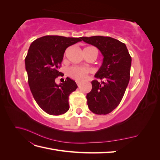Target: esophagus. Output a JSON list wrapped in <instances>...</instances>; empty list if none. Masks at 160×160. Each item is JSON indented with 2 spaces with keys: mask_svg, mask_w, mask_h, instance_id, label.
<instances>
[{
  "mask_svg": "<svg viewBox=\"0 0 160 160\" xmlns=\"http://www.w3.org/2000/svg\"><path fill=\"white\" fill-rule=\"evenodd\" d=\"M76 83H77V86L79 87L81 85V82L79 81H76Z\"/></svg>",
  "mask_w": 160,
  "mask_h": 160,
  "instance_id": "obj_1",
  "label": "esophagus"
}]
</instances>
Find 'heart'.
<instances>
[{"label":"heart","mask_w":160,"mask_h":160,"mask_svg":"<svg viewBox=\"0 0 160 160\" xmlns=\"http://www.w3.org/2000/svg\"><path fill=\"white\" fill-rule=\"evenodd\" d=\"M91 47H87L88 49ZM89 72V69L87 67H81L78 66L71 67L68 69V75L71 78L76 81H83L85 80Z\"/></svg>","instance_id":"obj_1"}]
</instances>
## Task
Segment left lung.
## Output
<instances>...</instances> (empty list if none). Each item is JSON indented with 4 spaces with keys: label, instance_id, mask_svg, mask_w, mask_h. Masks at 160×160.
Returning a JSON list of instances; mask_svg holds the SVG:
<instances>
[{
    "label": "left lung",
    "instance_id": "left-lung-1",
    "mask_svg": "<svg viewBox=\"0 0 160 160\" xmlns=\"http://www.w3.org/2000/svg\"><path fill=\"white\" fill-rule=\"evenodd\" d=\"M81 40L92 45L103 56L102 65L91 81L92 89L87 94L88 105L92 112L106 115L118 107L130 79L132 57L124 43L109 37H82Z\"/></svg>",
    "mask_w": 160,
    "mask_h": 160
}]
</instances>
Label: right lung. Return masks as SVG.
<instances>
[{
  "label": "right lung",
  "mask_w": 160,
  "mask_h": 160,
  "mask_svg": "<svg viewBox=\"0 0 160 160\" xmlns=\"http://www.w3.org/2000/svg\"><path fill=\"white\" fill-rule=\"evenodd\" d=\"M79 41L81 37L47 35L37 38L28 49L25 58L28 85L37 103L48 114L59 115L69 109V96L77 85L69 77L60 85L55 79L63 75L59 69L66 49Z\"/></svg>",
  "instance_id": "1"
}]
</instances>
